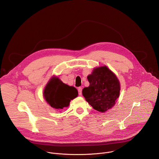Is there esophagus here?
<instances>
[{
    "instance_id": "obj_1",
    "label": "esophagus",
    "mask_w": 159,
    "mask_h": 159,
    "mask_svg": "<svg viewBox=\"0 0 159 159\" xmlns=\"http://www.w3.org/2000/svg\"><path fill=\"white\" fill-rule=\"evenodd\" d=\"M82 87H79L78 88V92H79V94L80 95V96H81L82 95Z\"/></svg>"
}]
</instances>
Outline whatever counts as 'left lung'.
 Segmentation results:
<instances>
[{"instance_id": "left-lung-1", "label": "left lung", "mask_w": 159, "mask_h": 159, "mask_svg": "<svg viewBox=\"0 0 159 159\" xmlns=\"http://www.w3.org/2000/svg\"><path fill=\"white\" fill-rule=\"evenodd\" d=\"M87 79L90 85L83 89L82 94L94 109L104 112L115 104L120 96V82L107 66L94 69Z\"/></svg>"}]
</instances>
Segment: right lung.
<instances>
[{"instance_id": "1", "label": "right lung", "mask_w": 159, "mask_h": 159, "mask_svg": "<svg viewBox=\"0 0 159 159\" xmlns=\"http://www.w3.org/2000/svg\"><path fill=\"white\" fill-rule=\"evenodd\" d=\"M78 95L77 90L73 86L63 83L58 77H52L44 90V97L53 108L63 109L68 107L72 99Z\"/></svg>"}]
</instances>
